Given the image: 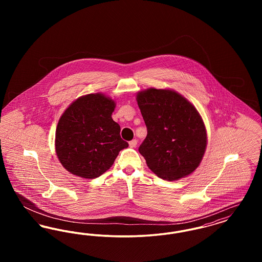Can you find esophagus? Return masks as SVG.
Here are the masks:
<instances>
[{"label": "esophagus", "mask_w": 262, "mask_h": 262, "mask_svg": "<svg viewBox=\"0 0 262 262\" xmlns=\"http://www.w3.org/2000/svg\"><path fill=\"white\" fill-rule=\"evenodd\" d=\"M128 144H129V146H130V147H133V148H134V147H136L137 144V139H133V140H130V141L128 142Z\"/></svg>", "instance_id": "esophagus-1"}]
</instances>
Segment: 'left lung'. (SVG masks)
<instances>
[{
  "label": "left lung",
  "instance_id": "left-lung-1",
  "mask_svg": "<svg viewBox=\"0 0 262 262\" xmlns=\"http://www.w3.org/2000/svg\"><path fill=\"white\" fill-rule=\"evenodd\" d=\"M137 104L147 127L138 151L150 170L166 181L191 174L202 160L206 128L195 107L170 89L138 92Z\"/></svg>",
  "mask_w": 262,
  "mask_h": 262
}]
</instances>
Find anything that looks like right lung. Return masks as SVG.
Instances as JSON below:
<instances>
[{"mask_svg": "<svg viewBox=\"0 0 262 262\" xmlns=\"http://www.w3.org/2000/svg\"><path fill=\"white\" fill-rule=\"evenodd\" d=\"M116 103L102 93L81 96L62 113L56 128V153L62 167L84 179H95L112 167L128 146L114 122Z\"/></svg>", "mask_w": 262, "mask_h": 262, "instance_id": "right-lung-1", "label": "right lung"}]
</instances>
